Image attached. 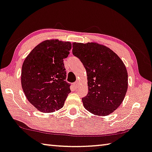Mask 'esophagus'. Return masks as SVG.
Returning a JSON list of instances; mask_svg holds the SVG:
<instances>
[{"mask_svg":"<svg viewBox=\"0 0 152 152\" xmlns=\"http://www.w3.org/2000/svg\"><path fill=\"white\" fill-rule=\"evenodd\" d=\"M73 86H74L75 89H77V86H78V82H77V81H75V82L73 83Z\"/></svg>","mask_w":152,"mask_h":152,"instance_id":"1","label":"esophagus"}]
</instances>
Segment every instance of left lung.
<instances>
[{
    "label": "left lung",
    "instance_id": "left-lung-1",
    "mask_svg": "<svg viewBox=\"0 0 152 152\" xmlns=\"http://www.w3.org/2000/svg\"><path fill=\"white\" fill-rule=\"evenodd\" d=\"M72 52L87 72L88 92L82 99L83 107L96 115L113 113L128 89V73L122 60L109 48L96 43H73Z\"/></svg>",
    "mask_w": 152,
    "mask_h": 152
}]
</instances>
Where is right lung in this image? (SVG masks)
Returning a JSON list of instances; mask_svg holds the SVG:
<instances>
[{"instance_id":"add662e5","label":"right lung","mask_w":152,"mask_h":152,"mask_svg":"<svg viewBox=\"0 0 152 152\" xmlns=\"http://www.w3.org/2000/svg\"><path fill=\"white\" fill-rule=\"evenodd\" d=\"M71 42L47 40L37 45L26 58L22 68V87L27 99L43 113L64 106L71 84L65 81L64 58L68 57Z\"/></svg>"}]
</instances>
